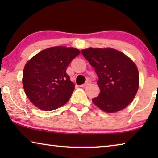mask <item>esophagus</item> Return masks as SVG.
Here are the masks:
<instances>
[{"instance_id": "esophagus-1", "label": "esophagus", "mask_w": 158, "mask_h": 158, "mask_svg": "<svg viewBox=\"0 0 158 158\" xmlns=\"http://www.w3.org/2000/svg\"><path fill=\"white\" fill-rule=\"evenodd\" d=\"M90 83V81H87V82H85V83H84V84H83V85H81V87H85V86H87V85H89Z\"/></svg>"}]
</instances>
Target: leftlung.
<instances>
[{
	"mask_svg": "<svg viewBox=\"0 0 158 158\" xmlns=\"http://www.w3.org/2000/svg\"><path fill=\"white\" fill-rule=\"evenodd\" d=\"M81 52L98 77L100 94L93 103L107 113L125 109L139 88V73L132 60L111 48H88Z\"/></svg>",
	"mask_w": 158,
	"mask_h": 158,
	"instance_id": "obj_1",
	"label": "left lung"
}]
</instances>
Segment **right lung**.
<instances>
[{"instance_id":"1","label":"right lung","mask_w":158,"mask_h":158,"mask_svg":"<svg viewBox=\"0 0 158 158\" xmlns=\"http://www.w3.org/2000/svg\"><path fill=\"white\" fill-rule=\"evenodd\" d=\"M80 53L73 47H50L41 51L26 64L23 86L26 95L36 107L49 111L68 102L75 85L66 70Z\"/></svg>"}]
</instances>
